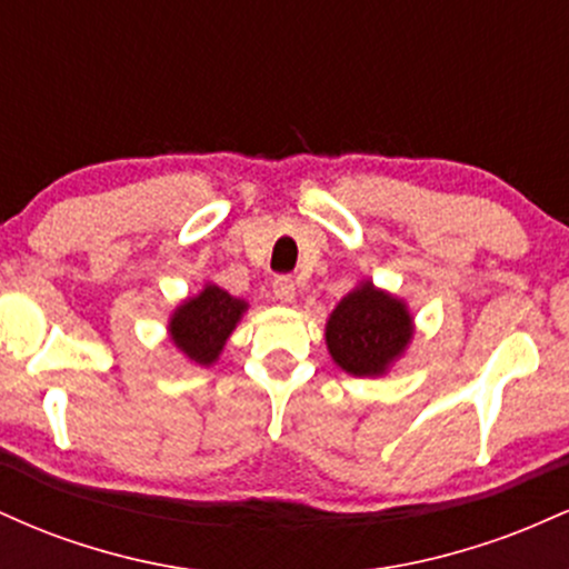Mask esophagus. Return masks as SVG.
<instances>
[{"mask_svg": "<svg viewBox=\"0 0 569 569\" xmlns=\"http://www.w3.org/2000/svg\"><path fill=\"white\" fill-rule=\"evenodd\" d=\"M272 291H276V297L280 299V302H293L297 299V283L289 276H280L276 278V283H272Z\"/></svg>", "mask_w": 569, "mask_h": 569, "instance_id": "obj_1", "label": "esophagus"}]
</instances>
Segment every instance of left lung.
Segmentation results:
<instances>
[{"mask_svg": "<svg viewBox=\"0 0 569 569\" xmlns=\"http://www.w3.org/2000/svg\"><path fill=\"white\" fill-rule=\"evenodd\" d=\"M415 335L403 299L363 280L326 321V348L352 377H380L403 356Z\"/></svg>", "mask_w": 569, "mask_h": 569, "instance_id": "left-lung-1", "label": "left lung"}]
</instances>
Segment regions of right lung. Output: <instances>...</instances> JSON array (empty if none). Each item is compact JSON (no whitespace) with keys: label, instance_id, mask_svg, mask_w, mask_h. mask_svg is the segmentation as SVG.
<instances>
[{"label":"right lung","instance_id":"right-lung-1","mask_svg":"<svg viewBox=\"0 0 569 569\" xmlns=\"http://www.w3.org/2000/svg\"><path fill=\"white\" fill-rule=\"evenodd\" d=\"M248 305L243 299L232 297L219 286L206 283L200 293L189 297L173 310L168 321V335L189 361L200 367H211L219 361L227 339L234 331Z\"/></svg>","mask_w":569,"mask_h":569}]
</instances>
